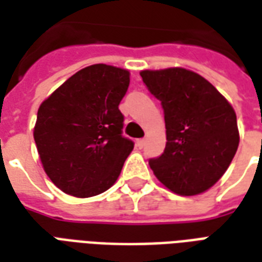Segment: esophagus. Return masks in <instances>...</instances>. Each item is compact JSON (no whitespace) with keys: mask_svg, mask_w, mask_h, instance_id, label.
I'll list each match as a JSON object with an SVG mask.
<instances>
[{"mask_svg":"<svg viewBox=\"0 0 262 262\" xmlns=\"http://www.w3.org/2000/svg\"><path fill=\"white\" fill-rule=\"evenodd\" d=\"M144 144H146V139H137L136 140V146L139 148L144 147Z\"/></svg>","mask_w":262,"mask_h":262,"instance_id":"1","label":"esophagus"}]
</instances>
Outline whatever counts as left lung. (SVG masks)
I'll return each instance as SVG.
<instances>
[{"label": "left lung", "instance_id": "obj_1", "mask_svg": "<svg viewBox=\"0 0 262 262\" xmlns=\"http://www.w3.org/2000/svg\"><path fill=\"white\" fill-rule=\"evenodd\" d=\"M148 91L164 111V153L148 164L164 187L192 196L213 187L238 147L234 109L208 80L180 69L144 70Z\"/></svg>", "mask_w": 262, "mask_h": 262}]
</instances>
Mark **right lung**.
I'll use <instances>...</instances> for the list:
<instances>
[{
	"label": "right lung",
	"mask_w": 262,
	"mask_h": 262,
	"mask_svg": "<svg viewBox=\"0 0 262 262\" xmlns=\"http://www.w3.org/2000/svg\"><path fill=\"white\" fill-rule=\"evenodd\" d=\"M129 82L127 70L88 66L39 106L33 130L37 153L63 192L95 196L118 180L135 146L122 135L125 118L119 111Z\"/></svg>",
	"instance_id": "add662e5"
}]
</instances>
